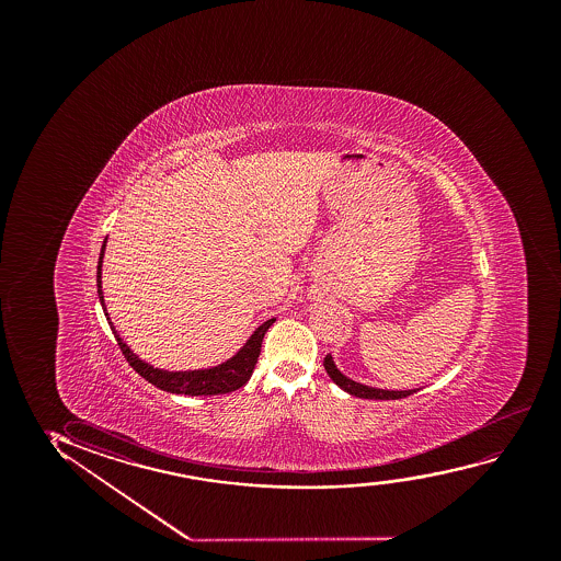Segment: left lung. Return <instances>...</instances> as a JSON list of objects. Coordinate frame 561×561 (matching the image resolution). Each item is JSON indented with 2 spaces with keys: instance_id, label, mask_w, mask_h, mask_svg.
<instances>
[{
  "instance_id": "8db88e82",
  "label": "left lung",
  "mask_w": 561,
  "mask_h": 561,
  "mask_svg": "<svg viewBox=\"0 0 561 561\" xmlns=\"http://www.w3.org/2000/svg\"><path fill=\"white\" fill-rule=\"evenodd\" d=\"M323 368L328 371V376L331 377V381L341 387L343 391L358 397V399L369 400H397L410 397L412 392L420 391V389H407V391H392V389H379V387H371V385H364L360 381H354L351 377H346L341 369L337 368V364L333 360V356L328 354L325 360H323Z\"/></svg>"
}]
</instances>
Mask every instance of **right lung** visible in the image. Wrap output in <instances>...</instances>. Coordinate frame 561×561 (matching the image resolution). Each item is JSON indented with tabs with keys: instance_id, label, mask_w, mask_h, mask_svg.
<instances>
[{
	"instance_id": "1",
	"label": "right lung",
	"mask_w": 561,
	"mask_h": 561,
	"mask_svg": "<svg viewBox=\"0 0 561 561\" xmlns=\"http://www.w3.org/2000/svg\"><path fill=\"white\" fill-rule=\"evenodd\" d=\"M105 247H107V238L101 245L100 261H98V295H100L101 308L107 316L108 325L115 333L116 343L121 346L124 358L128 360L131 368L138 371L139 376L154 385L157 389H161V391L187 394V397H208V394H226V392L238 391L251 379L256 360H259V354H261L262 339L266 335L270 325L276 322V318H270L262 325H259L251 333V337L247 339L245 345L241 346L231 358L218 364V366L203 369H184V371L154 368L146 360H141L138 354L134 353L130 346L124 343L123 337L116 333V328L108 318L103 287H101V284H103L101 282V268H103Z\"/></svg>"
}]
</instances>
